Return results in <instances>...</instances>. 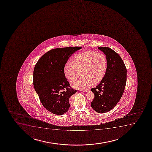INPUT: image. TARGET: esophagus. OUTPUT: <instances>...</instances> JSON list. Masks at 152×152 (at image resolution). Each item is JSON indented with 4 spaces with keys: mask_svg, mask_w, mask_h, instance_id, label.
<instances>
[{
    "mask_svg": "<svg viewBox=\"0 0 152 152\" xmlns=\"http://www.w3.org/2000/svg\"><path fill=\"white\" fill-rule=\"evenodd\" d=\"M83 91V92H88V91H89V90H88V89H83V90H82L81 91Z\"/></svg>",
    "mask_w": 152,
    "mask_h": 152,
    "instance_id": "obj_1",
    "label": "esophagus"
}]
</instances>
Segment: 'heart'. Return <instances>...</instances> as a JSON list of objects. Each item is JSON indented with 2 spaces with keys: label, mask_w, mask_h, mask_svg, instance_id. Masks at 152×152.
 <instances>
[{
  "label": "heart",
  "mask_w": 152,
  "mask_h": 152,
  "mask_svg": "<svg viewBox=\"0 0 152 152\" xmlns=\"http://www.w3.org/2000/svg\"><path fill=\"white\" fill-rule=\"evenodd\" d=\"M107 66L108 61L104 54L86 51L75 56L71 63L66 64L64 73L72 83L76 82L81 73L82 77L74 87L84 88L99 83L105 75Z\"/></svg>",
  "instance_id": "obj_1"
}]
</instances>
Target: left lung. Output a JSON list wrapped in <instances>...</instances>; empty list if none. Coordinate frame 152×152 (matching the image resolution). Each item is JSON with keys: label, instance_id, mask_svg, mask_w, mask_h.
Segmentation results:
<instances>
[{"label": "left lung", "instance_id": "1", "mask_svg": "<svg viewBox=\"0 0 152 152\" xmlns=\"http://www.w3.org/2000/svg\"><path fill=\"white\" fill-rule=\"evenodd\" d=\"M105 54L108 66L105 75L100 84L91 91L95 97L91 106L98 113H107L116 105L121 99L127 81V69L118 54L109 47H100Z\"/></svg>", "mask_w": 152, "mask_h": 152}]
</instances>
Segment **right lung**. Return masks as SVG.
<instances>
[{
    "label": "right lung",
    "mask_w": 152,
    "mask_h": 152,
    "mask_svg": "<svg viewBox=\"0 0 152 152\" xmlns=\"http://www.w3.org/2000/svg\"><path fill=\"white\" fill-rule=\"evenodd\" d=\"M81 47L53 49L44 54L34 70L33 84L43 106L50 113L64 114L69 109L70 98L77 90L70 86L64 73L69 58Z\"/></svg>",
    "instance_id": "1"
}]
</instances>
